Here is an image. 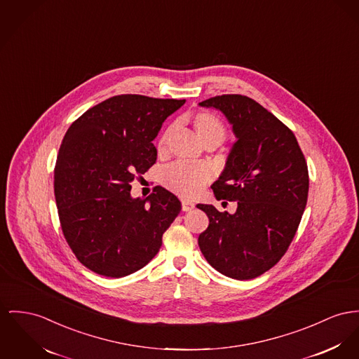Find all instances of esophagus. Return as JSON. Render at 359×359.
Listing matches in <instances>:
<instances>
[{
  "mask_svg": "<svg viewBox=\"0 0 359 359\" xmlns=\"http://www.w3.org/2000/svg\"><path fill=\"white\" fill-rule=\"evenodd\" d=\"M194 208V203H191L189 200H182V210L184 211H191Z\"/></svg>",
  "mask_w": 359,
  "mask_h": 359,
  "instance_id": "34e87169",
  "label": "esophagus"
}]
</instances>
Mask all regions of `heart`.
<instances>
[{
	"label": "heart",
	"instance_id": "1",
	"mask_svg": "<svg viewBox=\"0 0 359 359\" xmlns=\"http://www.w3.org/2000/svg\"><path fill=\"white\" fill-rule=\"evenodd\" d=\"M191 125L204 144L223 143L227 135L224 122L219 116L208 110L194 113L191 117ZM170 129H166L158 142V152L166 151ZM212 178V171L207 165H191L187 162H175L163 168L161 174L162 184L168 191H174L182 197H193L204 188Z\"/></svg>",
	"mask_w": 359,
	"mask_h": 359
}]
</instances>
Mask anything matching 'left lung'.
<instances>
[{
  "label": "left lung",
  "instance_id": "1",
  "mask_svg": "<svg viewBox=\"0 0 359 359\" xmlns=\"http://www.w3.org/2000/svg\"><path fill=\"white\" fill-rule=\"evenodd\" d=\"M200 106L215 107L233 123L238 140L211 188L217 200L238 207L231 215L197 204L210 219L198 246L220 273L253 279L278 264L297 233L308 201V165L291 129L256 100L227 94Z\"/></svg>",
  "mask_w": 359,
  "mask_h": 359
}]
</instances>
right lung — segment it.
<instances>
[{
	"label": "right lung",
	"mask_w": 359,
	"mask_h": 359,
	"mask_svg": "<svg viewBox=\"0 0 359 359\" xmlns=\"http://www.w3.org/2000/svg\"><path fill=\"white\" fill-rule=\"evenodd\" d=\"M184 103L113 96L65 133L54 168L60 224L76 259L97 275L122 278L143 268L181 212L178 197L162 187L147 198H132L130 182L156 163L152 140Z\"/></svg>",
	"instance_id": "add662e5"
}]
</instances>
